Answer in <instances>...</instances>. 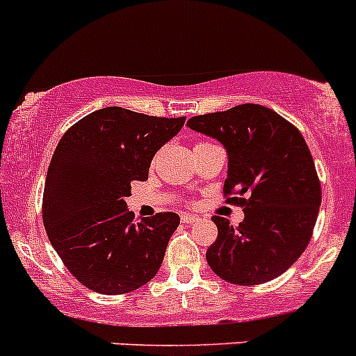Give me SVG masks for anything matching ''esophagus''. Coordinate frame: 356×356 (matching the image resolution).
Here are the masks:
<instances>
[{"instance_id": "esophagus-1", "label": "esophagus", "mask_w": 356, "mask_h": 356, "mask_svg": "<svg viewBox=\"0 0 356 356\" xmlns=\"http://www.w3.org/2000/svg\"><path fill=\"white\" fill-rule=\"evenodd\" d=\"M181 222L182 224H195V222H200V217L195 213H182Z\"/></svg>"}]
</instances>
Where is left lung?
I'll return each mask as SVG.
<instances>
[{
	"label": "left lung",
	"instance_id": "1",
	"mask_svg": "<svg viewBox=\"0 0 356 356\" xmlns=\"http://www.w3.org/2000/svg\"><path fill=\"white\" fill-rule=\"evenodd\" d=\"M188 127L227 152V201L245 220L232 227L213 217L217 241L207 251L211 270L232 284H264L284 274L308 246L322 193L314 158L301 132L274 110L238 105L198 115Z\"/></svg>",
	"mask_w": 356,
	"mask_h": 356
}]
</instances>
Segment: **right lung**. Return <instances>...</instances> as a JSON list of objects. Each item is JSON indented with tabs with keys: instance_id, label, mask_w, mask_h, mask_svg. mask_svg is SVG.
<instances>
[{
	"instance_id": "add662e5",
	"label": "right lung",
	"mask_w": 356,
	"mask_h": 356,
	"mask_svg": "<svg viewBox=\"0 0 356 356\" xmlns=\"http://www.w3.org/2000/svg\"><path fill=\"white\" fill-rule=\"evenodd\" d=\"M184 120L108 106L60 139L46 175L42 220L58 257L86 288L124 294L160 270L181 218L163 211L136 222L125 198L132 181L148 179L155 153Z\"/></svg>"
}]
</instances>
